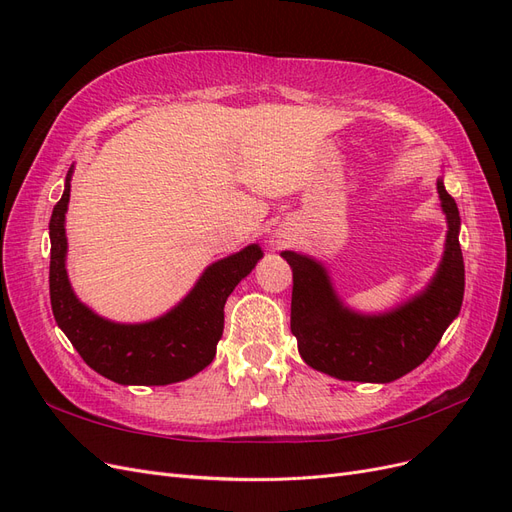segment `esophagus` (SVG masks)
Instances as JSON below:
<instances>
[{
  "mask_svg": "<svg viewBox=\"0 0 512 512\" xmlns=\"http://www.w3.org/2000/svg\"><path fill=\"white\" fill-rule=\"evenodd\" d=\"M272 242H274V244H285V240H280V238H278V236H276V238H274V240H272Z\"/></svg>",
  "mask_w": 512,
  "mask_h": 512,
  "instance_id": "1",
  "label": "esophagus"
}]
</instances>
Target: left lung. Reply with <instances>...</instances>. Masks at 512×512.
<instances>
[{
    "mask_svg": "<svg viewBox=\"0 0 512 512\" xmlns=\"http://www.w3.org/2000/svg\"><path fill=\"white\" fill-rule=\"evenodd\" d=\"M449 234L438 274L421 295L389 315L364 317L346 310L319 266L285 251L293 272L291 332L310 368L340 381L391 383L432 355L464 302V257L459 246V210L438 183Z\"/></svg>",
    "mask_w": 512,
    "mask_h": 512,
    "instance_id": "left-lung-1",
    "label": "left lung"
}]
</instances>
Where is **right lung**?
<instances>
[{
	"mask_svg": "<svg viewBox=\"0 0 512 512\" xmlns=\"http://www.w3.org/2000/svg\"><path fill=\"white\" fill-rule=\"evenodd\" d=\"M70 176L53 208L51 223V306L57 325L85 364L119 385H170L204 370L223 336L225 302L240 280L261 259L257 244L206 268L187 298L168 315L151 323H110L76 300L65 272V210Z\"/></svg>",
	"mask_w": 512,
	"mask_h": 512,
	"instance_id": "1",
	"label": "right lung"
}]
</instances>
